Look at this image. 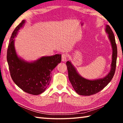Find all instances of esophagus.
<instances>
[{
	"instance_id": "34e87169",
	"label": "esophagus",
	"mask_w": 123,
	"mask_h": 123,
	"mask_svg": "<svg viewBox=\"0 0 123 123\" xmlns=\"http://www.w3.org/2000/svg\"><path fill=\"white\" fill-rule=\"evenodd\" d=\"M67 55L65 54H63L62 55V61L66 62L67 61Z\"/></svg>"
}]
</instances>
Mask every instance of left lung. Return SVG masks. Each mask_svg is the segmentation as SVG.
Instances as JSON below:
<instances>
[{
    "mask_svg": "<svg viewBox=\"0 0 123 123\" xmlns=\"http://www.w3.org/2000/svg\"><path fill=\"white\" fill-rule=\"evenodd\" d=\"M105 31L108 34V38L111 43L112 49L111 69L106 75L103 78L88 80L80 75L71 62H66L68 72V78L73 87L78 94L88 95L96 94L109 84L114 76L116 67L117 57V47L113 32L109 25H105Z\"/></svg>",
    "mask_w": 123,
    "mask_h": 123,
    "instance_id": "8db88e82",
    "label": "left lung"
}]
</instances>
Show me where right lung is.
<instances>
[{"instance_id": "obj_1", "label": "right lung", "mask_w": 123, "mask_h": 123, "mask_svg": "<svg viewBox=\"0 0 123 123\" xmlns=\"http://www.w3.org/2000/svg\"><path fill=\"white\" fill-rule=\"evenodd\" d=\"M25 23L23 20L12 32L7 51V61L11 78L25 92L39 95L44 92L51 78V72L61 61V54L42 56L34 61L19 57L14 47V38Z\"/></svg>"}]
</instances>
